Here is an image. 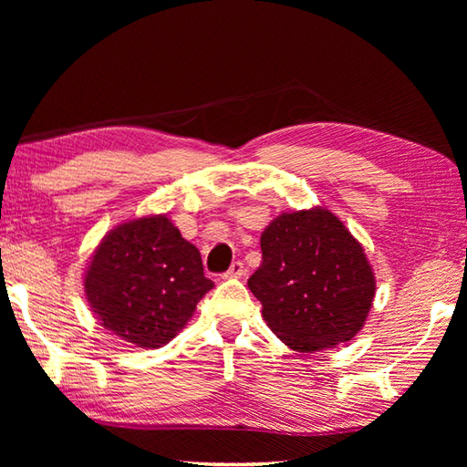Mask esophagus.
<instances>
[{
    "instance_id": "obj_1",
    "label": "esophagus",
    "mask_w": 467,
    "mask_h": 467,
    "mask_svg": "<svg viewBox=\"0 0 467 467\" xmlns=\"http://www.w3.org/2000/svg\"><path fill=\"white\" fill-rule=\"evenodd\" d=\"M244 273H246L244 265H243L241 261H236V263L231 265V269H228V271L223 275V279H241V276H244Z\"/></svg>"
}]
</instances>
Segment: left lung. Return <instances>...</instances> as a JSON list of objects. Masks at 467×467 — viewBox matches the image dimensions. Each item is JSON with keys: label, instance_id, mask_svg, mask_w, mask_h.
I'll list each match as a JSON object with an SVG mask.
<instances>
[{"label": "left lung", "instance_id": "8db88e82", "mask_svg": "<svg viewBox=\"0 0 467 467\" xmlns=\"http://www.w3.org/2000/svg\"><path fill=\"white\" fill-rule=\"evenodd\" d=\"M249 289L279 339L299 353L329 349L361 331L375 296L363 246L327 208L283 213L261 236Z\"/></svg>", "mask_w": 467, "mask_h": 467}]
</instances>
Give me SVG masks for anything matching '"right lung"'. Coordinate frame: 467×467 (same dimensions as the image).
<instances>
[{
	"label": "right lung",
	"mask_w": 467,
	"mask_h": 467,
	"mask_svg": "<svg viewBox=\"0 0 467 467\" xmlns=\"http://www.w3.org/2000/svg\"><path fill=\"white\" fill-rule=\"evenodd\" d=\"M213 286L201 253L166 214L112 228L98 244L84 279L96 319L142 349L171 341Z\"/></svg>",
	"instance_id": "add662e5"
}]
</instances>
